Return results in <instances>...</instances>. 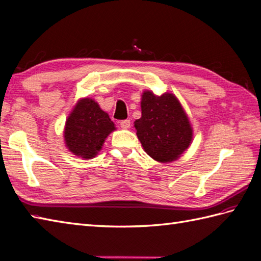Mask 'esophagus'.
Instances as JSON below:
<instances>
[{
	"label": "esophagus",
	"mask_w": 261,
	"mask_h": 261,
	"mask_svg": "<svg viewBox=\"0 0 261 261\" xmlns=\"http://www.w3.org/2000/svg\"><path fill=\"white\" fill-rule=\"evenodd\" d=\"M120 125H121V127L122 129H129L130 127V125H131V122H130V120H122V121H120Z\"/></svg>",
	"instance_id": "esophagus-1"
}]
</instances>
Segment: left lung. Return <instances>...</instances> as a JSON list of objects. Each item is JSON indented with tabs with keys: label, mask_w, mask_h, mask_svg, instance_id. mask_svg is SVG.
<instances>
[{
	"label": "left lung",
	"mask_w": 261,
	"mask_h": 261,
	"mask_svg": "<svg viewBox=\"0 0 261 261\" xmlns=\"http://www.w3.org/2000/svg\"><path fill=\"white\" fill-rule=\"evenodd\" d=\"M141 118L135 122L145 151L160 163L178 158L190 147L193 130L178 99L173 94H142Z\"/></svg>",
	"instance_id": "obj_1"
}]
</instances>
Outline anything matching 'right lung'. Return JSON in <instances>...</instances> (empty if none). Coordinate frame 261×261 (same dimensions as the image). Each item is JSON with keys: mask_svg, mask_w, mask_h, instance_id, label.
<instances>
[{"mask_svg": "<svg viewBox=\"0 0 261 261\" xmlns=\"http://www.w3.org/2000/svg\"><path fill=\"white\" fill-rule=\"evenodd\" d=\"M113 130L109 114L92 98H83L66 121V146L76 156L90 159L101 150L105 138Z\"/></svg>", "mask_w": 261, "mask_h": 261, "instance_id": "right-lung-1", "label": "right lung"}]
</instances>
